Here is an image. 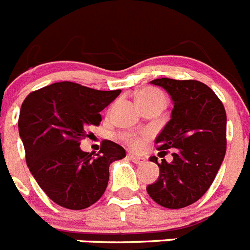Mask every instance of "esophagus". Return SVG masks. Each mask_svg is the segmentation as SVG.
<instances>
[{
    "instance_id": "obj_1",
    "label": "esophagus",
    "mask_w": 250,
    "mask_h": 250,
    "mask_svg": "<svg viewBox=\"0 0 250 250\" xmlns=\"http://www.w3.org/2000/svg\"><path fill=\"white\" fill-rule=\"evenodd\" d=\"M127 159L131 160L132 163H135V164H144L145 163V159L143 156H138V155H134V154H127Z\"/></svg>"
}]
</instances>
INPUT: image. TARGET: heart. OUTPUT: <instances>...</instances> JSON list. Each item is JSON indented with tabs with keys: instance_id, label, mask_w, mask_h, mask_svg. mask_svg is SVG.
Masks as SVG:
<instances>
[{
	"instance_id": "obj_1",
	"label": "heart",
	"mask_w": 250,
	"mask_h": 250,
	"mask_svg": "<svg viewBox=\"0 0 250 250\" xmlns=\"http://www.w3.org/2000/svg\"><path fill=\"white\" fill-rule=\"evenodd\" d=\"M136 101L138 103H151V101H163V103H165V95L160 90L154 89V87H147V89L141 90L136 95ZM123 139L126 144H129L132 147H138L143 144V139L134 135V134H125Z\"/></svg>"
}]
</instances>
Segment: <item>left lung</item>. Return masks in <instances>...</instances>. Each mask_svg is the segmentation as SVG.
I'll return each instance as SVG.
<instances>
[{
    "mask_svg": "<svg viewBox=\"0 0 250 250\" xmlns=\"http://www.w3.org/2000/svg\"><path fill=\"white\" fill-rule=\"evenodd\" d=\"M151 83L164 87L174 101L171 119L155 140L164 155L169 149L174 152L170 163L150 158L160 175L146 190L161 207L180 209L213 184L227 151V114L215 92L200 81L161 77Z\"/></svg>",
    "mask_w": 250,
    "mask_h": 250,
    "instance_id": "obj_1",
    "label": "left lung"
}]
</instances>
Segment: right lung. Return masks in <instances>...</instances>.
Here are the masks:
<instances>
[{"label": "right lung", "instance_id": "add662e5", "mask_svg": "<svg viewBox=\"0 0 250 250\" xmlns=\"http://www.w3.org/2000/svg\"><path fill=\"white\" fill-rule=\"evenodd\" d=\"M121 90L101 91L70 81L55 83L27 95L21 106L19 132L26 163L52 202L71 210L100 199L112 161L126 156L123 146L104 140L99 154L80 149L87 127L99 126L100 111Z\"/></svg>", "mask_w": 250, "mask_h": 250}]
</instances>
